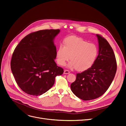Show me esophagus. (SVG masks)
Segmentation results:
<instances>
[{
    "label": "esophagus",
    "instance_id": "34e87169",
    "mask_svg": "<svg viewBox=\"0 0 126 126\" xmlns=\"http://www.w3.org/2000/svg\"><path fill=\"white\" fill-rule=\"evenodd\" d=\"M70 72H69V70H64V74H68Z\"/></svg>",
    "mask_w": 126,
    "mask_h": 126
}]
</instances>
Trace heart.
<instances>
[{
	"label": "heart",
	"mask_w": 126,
	"mask_h": 126,
	"mask_svg": "<svg viewBox=\"0 0 126 126\" xmlns=\"http://www.w3.org/2000/svg\"><path fill=\"white\" fill-rule=\"evenodd\" d=\"M98 54L97 46L93 43H88L81 37L75 36L66 38L64 46L58 48L56 57L58 63L64 66L69 59V68H75L77 71H84L90 68L95 62Z\"/></svg>",
	"instance_id": "heart-1"
}]
</instances>
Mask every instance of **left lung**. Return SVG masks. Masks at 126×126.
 <instances>
[{
    "label": "left lung",
    "mask_w": 126,
    "mask_h": 126,
    "mask_svg": "<svg viewBox=\"0 0 126 126\" xmlns=\"http://www.w3.org/2000/svg\"><path fill=\"white\" fill-rule=\"evenodd\" d=\"M99 51L92 66L82 73L77 74L76 80L70 85L71 90L78 98L90 100L102 95L109 89L117 69L116 58L108 42L96 34Z\"/></svg>",
    "instance_id": "obj_1"
}]
</instances>
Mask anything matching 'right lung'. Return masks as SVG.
<instances>
[{
  "instance_id": "obj_1",
  "label": "right lung",
  "mask_w": 126,
  "mask_h": 126,
  "mask_svg": "<svg viewBox=\"0 0 126 126\" xmlns=\"http://www.w3.org/2000/svg\"><path fill=\"white\" fill-rule=\"evenodd\" d=\"M59 29L43 30L26 36L16 47L11 68L16 83L26 93L40 96L53 85L64 70L58 66L53 40Z\"/></svg>"
}]
</instances>
